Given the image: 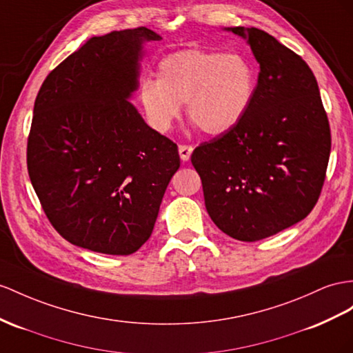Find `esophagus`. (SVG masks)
<instances>
[{"label": "esophagus", "mask_w": 353, "mask_h": 353, "mask_svg": "<svg viewBox=\"0 0 353 353\" xmlns=\"http://www.w3.org/2000/svg\"><path fill=\"white\" fill-rule=\"evenodd\" d=\"M192 150H194L192 146H188V144H180L179 146L180 159H182L183 162L189 161V158H191V155H192Z\"/></svg>", "instance_id": "obj_1"}]
</instances>
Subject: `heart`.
I'll return each mask as SVG.
<instances>
[{
    "label": "heart",
    "mask_w": 353,
    "mask_h": 353,
    "mask_svg": "<svg viewBox=\"0 0 353 353\" xmlns=\"http://www.w3.org/2000/svg\"><path fill=\"white\" fill-rule=\"evenodd\" d=\"M256 73L241 53L185 49L159 61L155 80L140 86V103L149 123L167 132L182 104L198 128L209 135L231 131L254 101Z\"/></svg>",
    "instance_id": "heart-1"
}]
</instances>
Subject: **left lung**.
<instances>
[{
    "mask_svg": "<svg viewBox=\"0 0 353 353\" xmlns=\"http://www.w3.org/2000/svg\"><path fill=\"white\" fill-rule=\"evenodd\" d=\"M245 39L259 64L243 121L192 152L207 213L221 231L256 241L303 221L321 195L331 132L319 86L301 57L258 28Z\"/></svg>",
    "mask_w": 353,
    "mask_h": 353,
    "instance_id": "8db88e82",
    "label": "left lung"
}]
</instances>
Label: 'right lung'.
I'll return each mask as SVG.
<instances>
[{"label": "right lung", "instance_id": "obj_1", "mask_svg": "<svg viewBox=\"0 0 353 353\" xmlns=\"http://www.w3.org/2000/svg\"><path fill=\"white\" fill-rule=\"evenodd\" d=\"M149 28L89 39L44 80L34 103L28 173L48 219L71 245L131 255L150 237L177 144L152 130L130 98Z\"/></svg>", "mask_w": 353, "mask_h": 353}]
</instances>
